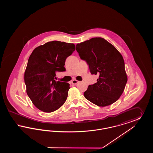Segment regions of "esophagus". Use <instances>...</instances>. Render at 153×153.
Here are the masks:
<instances>
[{
  "mask_svg": "<svg viewBox=\"0 0 153 153\" xmlns=\"http://www.w3.org/2000/svg\"><path fill=\"white\" fill-rule=\"evenodd\" d=\"M79 81H77V80H73L72 81V83L73 84H77V83H79Z\"/></svg>",
  "mask_w": 153,
  "mask_h": 153,
  "instance_id": "esophagus-1",
  "label": "esophagus"
}]
</instances>
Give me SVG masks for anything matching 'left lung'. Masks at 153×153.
Segmentation results:
<instances>
[{
	"label": "left lung",
	"mask_w": 153,
	"mask_h": 153,
	"mask_svg": "<svg viewBox=\"0 0 153 153\" xmlns=\"http://www.w3.org/2000/svg\"><path fill=\"white\" fill-rule=\"evenodd\" d=\"M76 49L86 61L92 74H98L97 82L88 86L85 97L99 107L115 102L123 92L127 81L121 54L105 39L98 37L78 44Z\"/></svg>",
	"instance_id": "8db88e82"
}]
</instances>
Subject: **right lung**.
<instances>
[{"instance_id": "add662e5", "label": "right lung", "mask_w": 153, "mask_h": 153, "mask_svg": "<svg viewBox=\"0 0 153 153\" xmlns=\"http://www.w3.org/2000/svg\"><path fill=\"white\" fill-rule=\"evenodd\" d=\"M75 49L73 44L51 41L36 48L25 73L27 94L38 109L51 112L65 102L70 84L56 81V73L65 72L66 58Z\"/></svg>"}]
</instances>
